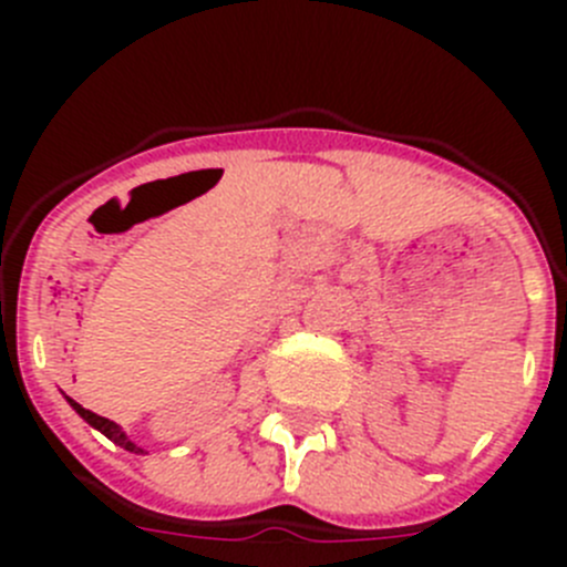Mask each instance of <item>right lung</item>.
<instances>
[{
    "instance_id": "obj_1",
    "label": "right lung",
    "mask_w": 567,
    "mask_h": 567,
    "mask_svg": "<svg viewBox=\"0 0 567 567\" xmlns=\"http://www.w3.org/2000/svg\"><path fill=\"white\" fill-rule=\"evenodd\" d=\"M65 400H68V403H71V409L76 411V414L82 416L84 422H87V425H93L95 431H101V433H104V436L109 439V442H114V444H117V447L128 450V453L145 455V450H142V447H136V444L131 442L128 436H125V431H123V427L117 425V422L106 420V416H99V414H93V411H90V409H82V405H79L76 400H71V398H65Z\"/></svg>"
}]
</instances>
